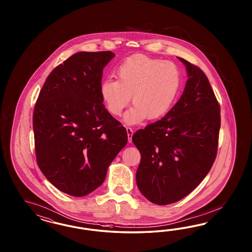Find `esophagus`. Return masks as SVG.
Here are the masks:
<instances>
[{
    "label": "esophagus",
    "instance_id": "34e87169",
    "mask_svg": "<svg viewBox=\"0 0 252 252\" xmlns=\"http://www.w3.org/2000/svg\"><path fill=\"white\" fill-rule=\"evenodd\" d=\"M126 132H127L128 142H131L132 141V137H133V129L131 127H126Z\"/></svg>",
    "mask_w": 252,
    "mask_h": 252
}]
</instances>
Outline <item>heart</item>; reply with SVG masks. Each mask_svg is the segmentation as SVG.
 I'll use <instances>...</instances> for the list:
<instances>
[{"label": "heart", "instance_id": "1", "mask_svg": "<svg viewBox=\"0 0 252 252\" xmlns=\"http://www.w3.org/2000/svg\"><path fill=\"white\" fill-rule=\"evenodd\" d=\"M117 80L107 78L99 92L108 112L115 116L132 99L134 106L125 116L126 122L136 124L143 119L157 120L173 106L181 88L180 70L172 62L146 55H135L116 70Z\"/></svg>", "mask_w": 252, "mask_h": 252}]
</instances>
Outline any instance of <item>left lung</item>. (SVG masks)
Here are the masks:
<instances>
[{
  "label": "left lung",
  "instance_id": "8db88e82",
  "mask_svg": "<svg viewBox=\"0 0 252 252\" xmlns=\"http://www.w3.org/2000/svg\"><path fill=\"white\" fill-rule=\"evenodd\" d=\"M178 59L189 76L182 96L164 117L132 137L141 154L137 188L158 205L182 199L205 178L216 157L221 126L220 105L206 75Z\"/></svg>",
  "mask_w": 252,
  "mask_h": 252
}]
</instances>
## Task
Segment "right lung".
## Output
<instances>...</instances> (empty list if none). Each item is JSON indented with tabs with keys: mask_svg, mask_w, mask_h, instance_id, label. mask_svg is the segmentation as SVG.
<instances>
[{
	"mask_svg": "<svg viewBox=\"0 0 252 252\" xmlns=\"http://www.w3.org/2000/svg\"><path fill=\"white\" fill-rule=\"evenodd\" d=\"M112 52L73 54L48 76L33 114L38 167L56 189L83 197L103 183L127 133L102 103V70Z\"/></svg>",
	"mask_w": 252,
	"mask_h": 252,
	"instance_id": "right-lung-1",
	"label": "right lung"
}]
</instances>
